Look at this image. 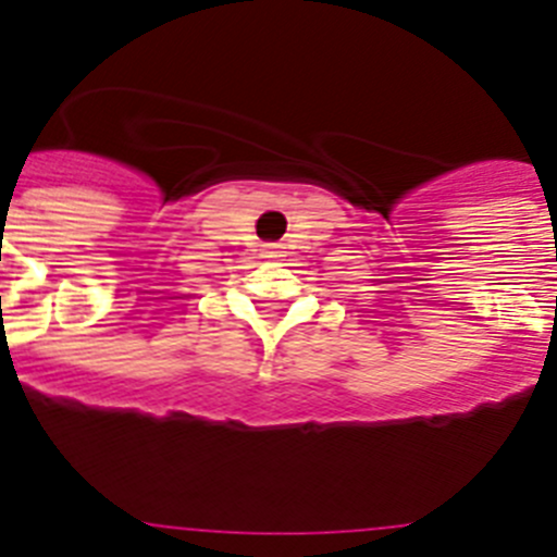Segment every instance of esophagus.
I'll return each mask as SVG.
<instances>
[{
    "mask_svg": "<svg viewBox=\"0 0 557 557\" xmlns=\"http://www.w3.org/2000/svg\"><path fill=\"white\" fill-rule=\"evenodd\" d=\"M264 256H268V259H273V256H278V250H275V248H268V250H264Z\"/></svg>",
    "mask_w": 557,
    "mask_h": 557,
    "instance_id": "1",
    "label": "esophagus"
}]
</instances>
